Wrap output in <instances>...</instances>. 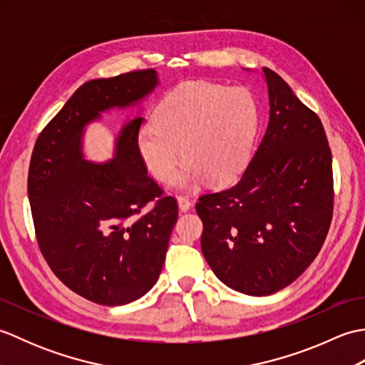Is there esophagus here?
<instances>
[{"instance_id":"34e87169","label":"esophagus","mask_w":365,"mask_h":365,"mask_svg":"<svg viewBox=\"0 0 365 365\" xmlns=\"http://www.w3.org/2000/svg\"><path fill=\"white\" fill-rule=\"evenodd\" d=\"M177 204H178V208H180L182 212H188L191 208V200L188 197H183V196H178L177 197Z\"/></svg>"}]
</instances>
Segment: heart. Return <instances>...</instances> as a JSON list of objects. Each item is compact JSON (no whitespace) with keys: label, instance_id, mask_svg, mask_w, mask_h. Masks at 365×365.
<instances>
[{"label":"heart","instance_id":"1","mask_svg":"<svg viewBox=\"0 0 365 365\" xmlns=\"http://www.w3.org/2000/svg\"><path fill=\"white\" fill-rule=\"evenodd\" d=\"M259 122V105L247 89L185 83L161 100L152 125L136 136V150L160 182L173 178L182 152L187 163L175 177L177 187L190 188L204 178L224 185L245 170Z\"/></svg>","mask_w":365,"mask_h":365}]
</instances>
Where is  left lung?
<instances>
[{"label":"left lung","instance_id":"obj_1","mask_svg":"<svg viewBox=\"0 0 365 365\" xmlns=\"http://www.w3.org/2000/svg\"><path fill=\"white\" fill-rule=\"evenodd\" d=\"M269 119L234 187L199 197L202 254L232 290L267 297L311 265L332 216V157L314 111L289 84L262 68Z\"/></svg>","mask_w":365,"mask_h":365}]
</instances>
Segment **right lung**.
Instances as JSON below:
<instances>
[{"label":"right lung","mask_w":365,"mask_h":365,"mask_svg":"<svg viewBox=\"0 0 365 365\" xmlns=\"http://www.w3.org/2000/svg\"><path fill=\"white\" fill-rule=\"evenodd\" d=\"M158 86L153 68L84 83L43 128L31 157L28 197L38 247L68 289L97 304H128L157 284L177 221L175 199L161 197L136 150L143 103ZM133 107L138 114L116 134L113 158L89 160L90 123ZM155 197V207L139 217Z\"/></svg>","instance_id":"add662e5"}]
</instances>
